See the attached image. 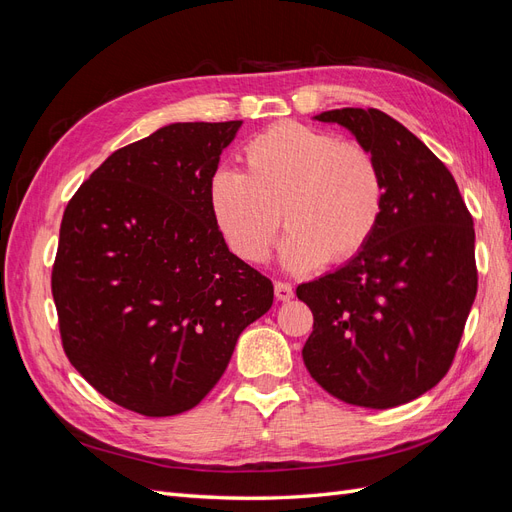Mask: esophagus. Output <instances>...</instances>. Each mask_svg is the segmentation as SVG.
<instances>
[{"instance_id": "34e87169", "label": "esophagus", "mask_w": 512, "mask_h": 512, "mask_svg": "<svg viewBox=\"0 0 512 512\" xmlns=\"http://www.w3.org/2000/svg\"><path fill=\"white\" fill-rule=\"evenodd\" d=\"M275 297L277 301H290L294 297V290L288 282H275Z\"/></svg>"}]
</instances>
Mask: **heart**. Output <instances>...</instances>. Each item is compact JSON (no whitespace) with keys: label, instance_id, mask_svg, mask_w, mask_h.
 Listing matches in <instances>:
<instances>
[{"label":"heart","instance_id":"b5f03b06","mask_svg":"<svg viewBox=\"0 0 512 512\" xmlns=\"http://www.w3.org/2000/svg\"><path fill=\"white\" fill-rule=\"evenodd\" d=\"M245 173L222 168L209 183L215 224L230 252L267 260L280 230L290 269L339 265L359 254L380 226L386 181L376 153L297 121L271 126L243 149Z\"/></svg>","mask_w":512,"mask_h":512}]
</instances>
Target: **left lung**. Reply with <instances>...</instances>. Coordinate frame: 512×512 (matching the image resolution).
<instances>
[{
    "mask_svg": "<svg viewBox=\"0 0 512 512\" xmlns=\"http://www.w3.org/2000/svg\"><path fill=\"white\" fill-rule=\"evenodd\" d=\"M316 119L376 153L386 203L359 254L297 288L314 314L303 363L346 404H408L446 376L459 348L478 286L472 215L451 170L393 117L335 108Z\"/></svg>",
    "mask_w": 512,
    "mask_h": 512,
    "instance_id": "left-lung-1",
    "label": "left lung"
}]
</instances>
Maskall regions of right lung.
Listing matches in <instances>:
<instances>
[{
	"instance_id": "right-lung-1",
	"label": "right lung",
	"mask_w": 512,
	"mask_h": 512,
	"mask_svg": "<svg viewBox=\"0 0 512 512\" xmlns=\"http://www.w3.org/2000/svg\"><path fill=\"white\" fill-rule=\"evenodd\" d=\"M241 121L170 123L111 153L70 198L51 290L61 346L113 404L194 408L241 331L269 312V277L228 252L209 183Z\"/></svg>"
}]
</instances>
